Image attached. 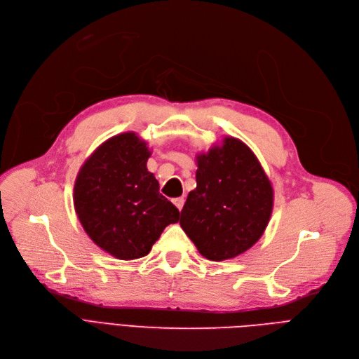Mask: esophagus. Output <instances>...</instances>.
Instances as JSON below:
<instances>
[{
  "instance_id": "esophagus-1",
  "label": "esophagus",
  "mask_w": 359,
  "mask_h": 359,
  "mask_svg": "<svg viewBox=\"0 0 359 359\" xmlns=\"http://www.w3.org/2000/svg\"><path fill=\"white\" fill-rule=\"evenodd\" d=\"M173 203L177 206V210H179V211H182V208H183V203H184V199H183V198H176V199L173 201Z\"/></svg>"
}]
</instances>
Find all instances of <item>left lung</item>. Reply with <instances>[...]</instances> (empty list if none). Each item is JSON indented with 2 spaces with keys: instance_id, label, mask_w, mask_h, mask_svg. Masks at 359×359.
I'll list each match as a JSON object with an SVG mask.
<instances>
[{
  "instance_id": "left-lung-1",
  "label": "left lung",
  "mask_w": 359,
  "mask_h": 359,
  "mask_svg": "<svg viewBox=\"0 0 359 359\" xmlns=\"http://www.w3.org/2000/svg\"><path fill=\"white\" fill-rule=\"evenodd\" d=\"M196 189L189 192L180 225L199 253L233 259L262 237L273 208V189L253 151L225 137L196 156Z\"/></svg>"
}]
</instances>
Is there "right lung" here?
<instances>
[{"mask_svg": "<svg viewBox=\"0 0 359 359\" xmlns=\"http://www.w3.org/2000/svg\"><path fill=\"white\" fill-rule=\"evenodd\" d=\"M151 151L135 132L104 141L81 165L74 184V208L97 246L121 260L149 253L179 210L164 198L148 172Z\"/></svg>", "mask_w": 359, "mask_h": 359, "instance_id": "obj_1", "label": "right lung"}]
</instances>
